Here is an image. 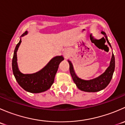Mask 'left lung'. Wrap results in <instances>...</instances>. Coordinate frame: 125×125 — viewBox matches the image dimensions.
Returning <instances> with one entry per match:
<instances>
[{
  "mask_svg": "<svg viewBox=\"0 0 125 125\" xmlns=\"http://www.w3.org/2000/svg\"><path fill=\"white\" fill-rule=\"evenodd\" d=\"M101 33L104 35L107 42L111 47L110 43L109 42L107 38V36H106L105 32L102 31ZM68 62L70 64V71L73 81L79 89L86 92H97L104 89L109 85V82L111 80L115 69V57L114 54L113 53L110 62V65L103 74L95 79L90 80H85L80 79L77 76L73 69V64L70 60H68Z\"/></svg>",
  "mask_w": 125,
  "mask_h": 125,
  "instance_id": "1",
  "label": "left lung"
}]
</instances>
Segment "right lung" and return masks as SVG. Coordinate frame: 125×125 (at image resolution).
I'll use <instances>...</instances> for the list:
<instances>
[{
    "instance_id": "1",
    "label": "right lung",
    "mask_w": 125,
    "mask_h": 125,
    "mask_svg": "<svg viewBox=\"0 0 125 125\" xmlns=\"http://www.w3.org/2000/svg\"><path fill=\"white\" fill-rule=\"evenodd\" d=\"M25 31L21 37L27 34ZM21 39L15 48L12 60L13 74L19 85L25 91L32 93H39L50 89L54 81L55 74L60 63L63 60L62 56H56L51 59L45 68L37 73L31 74H22L19 70L17 63V51L21 45Z\"/></svg>"
}]
</instances>
